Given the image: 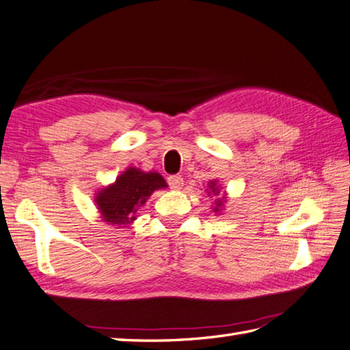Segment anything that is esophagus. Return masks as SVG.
<instances>
[{"instance_id": "34e87169", "label": "esophagus", "mask_w": 350, "mask_h": 350, "mask_svg": "<svg viewBox=\"0 0 350 350\" xmlns=\"http://www.w3.org/2000/svg\"><path fill=\"white\" fill-rule=\"evenodd\" d=\"M167 183L170 185V189L174 190H180L181 185H183V176L181 175H170L167 178Z\"/></svg>"}]
</instances>
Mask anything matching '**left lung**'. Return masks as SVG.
<instances>
[{
    "instance_id": "left-lung-1",
    "label": "left lung",
    "mask_w": 350,
    "mask_h": 350,
    "mask_svg": "<svg viewBox=\"0 0 350 350\" xmlns=\"http://www.w3.org/2000/svg\"><path fill=\"white\" fill-rule=\"evenodd\" d=\"M210 190L213 191V195H217L219 193V190H217V187H216V181H213L211 184H210ZM211 191H208V195L211 193ZM224 202L222 201H220V199H219V201L216 202V206H215V211H217L219 208H220V205H222Z\"/></svg>"
}]
</instances>
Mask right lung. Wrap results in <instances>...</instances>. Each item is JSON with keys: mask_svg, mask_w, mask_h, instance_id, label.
<instances>
[{"mask_svg": "<svg viewBox=\"0 0 350 350\" xmlns=\"http://www.w3.org/2000/svg\"><path fill=\"white\" fill-rule=\"evenodd\" d=\"M167 187L157 172H142L130 167L118 176L115 184L105 187L96 196V205L103 219L111 225H126L135 219V211L146 202L157 189Z\"/></svg>", "mask_w": 350, "mask_h": 350, "instance_id": "obj_1", "label": "right lung"}]
</instances>
